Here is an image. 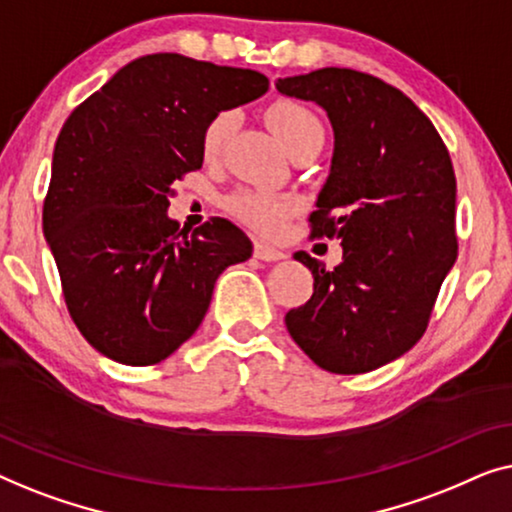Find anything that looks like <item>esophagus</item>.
<instances>
[{
  "label": "esophagus",
  "instance_id": "obj_1",
  "mask_svg": "<svg viewBox=\"0 0 512 512\" xmlns=\"http://www.w3.org/2000/svg\"><path fill=\"white\" fill-rule=\"evenodd\" d=\"M255 257L262 259V262H278V259H285L283 250L269 246L264 241H255Z\"/></svg>",
  "mask_w": 512,
  "mask_h": 512
}]
</instances>
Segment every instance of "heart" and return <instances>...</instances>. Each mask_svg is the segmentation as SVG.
<instances>
[{"label": "heart", "mask_w": 512, "mask_h": 512, "mask_svg": "<svg viewBox=\"0 0 512 512\" xmlns=\"http://www.w3.org/2000/svg\"><path fill=\"white\" fill-rule=\"evenodd\" d=\"M266 120L280 143L290 150L297 148L315 134L322 132V122L318 120L311 109L304 104L292 102V99H280L266 111ZM236 127V113L234 111H220L206 122L204 134H201V148H204L206 157H218L225 148ZM229 211L236 218H241L246 225L259 229V232H276L283 225L287 211H290V201L269 192H255V190H241L229 199Z\"/></svg>", "instance_id": "b5f03b06"}]
</instances>
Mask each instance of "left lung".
<instances>
[{
	"instance_id": "8db88e82",
	"label": "left lung",
	"mask_w": 512,
	"mask_h": 512,
	"mask_svg": "<svg viewBox=\"0 0 512 512\" xmlns=\"http://www.w3.org/2000/svg\"><path fill=\"white\" fill-rule=\"evenodd\" d=\"M276 88L329 115L334 157L311 229L343 246L331 271L294 253L313 297L285 315L287 331L320 369L373 371L420 341L457 259L450 153L427 115L371 74L325 67Z\"/></svg>"
}]
</instances>
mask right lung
Masks as SVG:
<instances>
[{
  "mask_svg": "<svg viewBox=\"0 0 512 512\" xmlns=\"http://www.w3.org/2000/svg\"><path fill=\"white\" fill-rule=\"evenodd\" d=\"M269 78L178 53L125 64L57 136L43 234L78 331L127 366L167 359L211 304L215 280L253 243L211 218L185 232L167 215L171 185L201 169V134L220 111L253 102Z\"/></svg>",
  "mask_w": 512,
  "mask_h": 512,
  "instance_id": "1",
  "label": "right lung"
}]
</instances>
